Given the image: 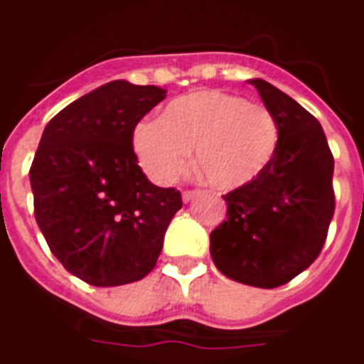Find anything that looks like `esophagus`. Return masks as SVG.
Returning <instances> with one entry per match:
<instances>
[{"label":"esophagus","mask_w":364,"mask_h":364,"mask_svg":"<svg viewBox=\"0 0 364 364\" xmlns=\"http://www.w3.org/2000/svg\"><path fill=\"white\" fill-rule=\"evenodd\" d=\"M197 196H199V190H186L184 193H182V199L188 203V201H191V199H196Z\"/></svg>","instance_id":"1"}]
</instances>
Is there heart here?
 Segmentation results:
<instances>
[{"mask_svg":"<svg viewBox=\"0 0 364 364\" xmlns=\"http://www.w3.org/2000/svg\"><path fill=\"white\" fill-rule=\"evenodd\" d=\"M277 144V121L264 104L224 91L174 98L161 119L142 121L132 132L138 161L156 182L178 180L196 148L199 173L220 190L258 178L273 161Z\"/></svg>","mask_w":364,"mask_h":364,"instance_id":"b5f03b06","label":"heart"}]
</instances>
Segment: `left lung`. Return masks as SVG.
Listing matches in <instances>:
<instances>
[{"label":"left lung","instance_id":"1","mask_svg":"<svg viewBox=\"0 0 364 364\" xmlns=\"http://www.w3.org/2000/svg\"><path fill=\"white\" fill-rule=\"evenodd\" d=\"M277 121L269 167L224 196L226 220L210 232L214 266L237 283L275 289L319 256L334 214V157L323 127L296 100L250 80Z\"/></svg>","mask_w":364,"mask_h":364}]
</instances>
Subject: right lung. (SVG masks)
Returning a JSON list of instances; mask_svg holds the SVG:
<instances>
[{
	"label": "right lung",
	"instance_id": "right-lung-1",
	"mask_svg": "<svg viewBox=\"0 0 364 364\" xmlns=\"http://www.w3.org/2000/svg\"><path fill=\"white\" fill-rule=\"evenodd\" d=\"M156 85L109 81L47 123L30 167L33 214L50 252L95 287L146 277L161 255L180 191L138 167L132 132L161 102Z\"/></svg>",
	"mask_w": 364,
	"mask_h": 364
}]
</instances>
